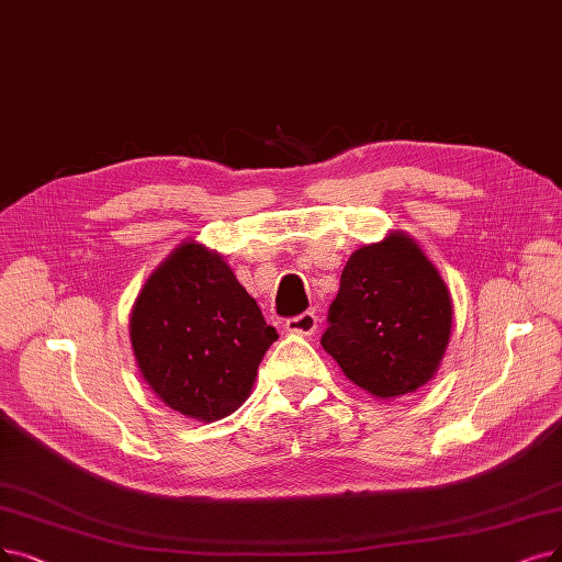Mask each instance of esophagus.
Segmentation results:
<instances>
[{"label":"esophagus","mask_w":562,"mask_h":562,"mask_svg":"<svg viewBox=\"0 0 562 562\" xmlns=\"http://www.w3.org/2000/svg\"><path fill=\"white\" fill-rule=\"evenodd\" d=\"M318 329V316L313 311H306L302 313V316H295V318H288L285 321V331L290 334H302V336H308Z\"/></svg>","instance_id":"esophagus-1"}]
</instances>
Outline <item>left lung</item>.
Wrapping results in <instances>:
<instances>
[{"instance_id":"1","label":"left lung","mask_w":562,"mask_h":562,"mask_svg":"<svg viewBox=\"0 0 562 562\" xmlns=\"http://www.w3.org/2000/svg\"><path fill=\"white\" fill-rule=\"evenodd\" d=\"M450 329L438 269L408 235L392 233L346 262L321 344L355 385L392 398L429 383Z\"/></svg>"}]
</instances>
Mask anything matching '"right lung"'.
<instances>
[{
    "instance_id": "add662e5",
    "label": "right lung",
    "mask_w": 562,
    "mask_h": 562,
    "mask_svg": "<svg viewBox=\"0 0 562 562\" xmlns=\"http://www.w3.org/2000/svg\"><path fill=\"white\" fill-rule=\"evenodd\" d=\"M277 339L233 269L195 241L156 269L131 313L145 383L166 406L200 422L239 408Z\"/></svg>"
}]
</instances>
